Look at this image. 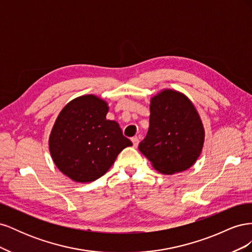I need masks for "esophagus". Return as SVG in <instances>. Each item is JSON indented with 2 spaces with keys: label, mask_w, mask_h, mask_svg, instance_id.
Listing matches in <instances>:
<instances>
[{
  "label": "esophagus",
  "mask_w": 252,
  "mask_h": 252,
  "mask_svg": "<svg viewBox=\"0 0 252 252\" xmlns=\"http://www.w3.org/2000/svg\"><path fill=\"white\" fill-rule=\"evenodd\" d=\"M131 142H132V144H133V147H134V148H136V147L139 146V139L136 138V136H135V138H132V139H131Z\"/></svg>",
  "instance_id": "34e87169"
}]
</instances>
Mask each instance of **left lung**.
I'll list each match as a JSON object with an SVG mask.
<instances>
[{"mask_svg":"<svg viewBox=\"0 0 252 252\" xmlns=\"http://www.w3.org/2000/svg\"><path fill=\"white\" fill-rule=\"evenodd\" d=\"M149 129L139 149L163 174L189 169L204 147L205 129L189 97L165 88L150 98Z\"/></svg>","mask_w":252,"mask_h":252,"instance_id":"obj_1","label":"left lung"}]
</instances>
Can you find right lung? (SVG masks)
<instances>
[{
  "mask_svg": "<svg viewBox=\"0 0 252 252\" xmlns=\"http://www.w3.org/2000/svg\"><path fill=\"white\" fill-rule=\"evenodd\" d=\"M108 103L94 94L73 98L61 110L48 140L58 169L77 183L101 178L120 152L132 146L119 123L106 119Z\"/></svg>",
  "mask_w": 252,
  "mask_h": 252,
  "instance_id": "add662e5",
  "label": "right lung"
}]
</instances>
